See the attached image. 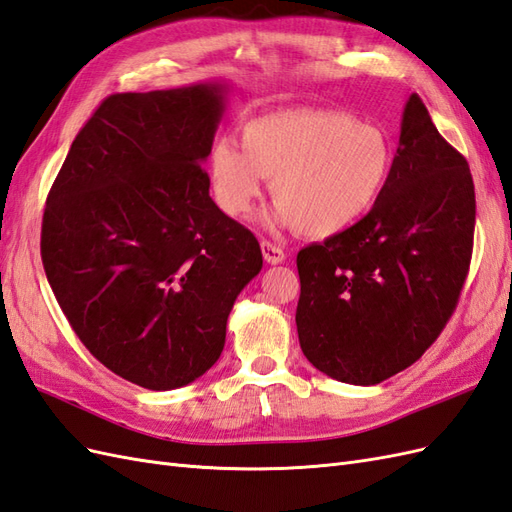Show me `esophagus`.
<instances>
[{
	"label": "esophagus",
	"mask_w": 512,
	"mask_h": 512,
	"mask_svg": "<svg viewBox=\"0 0 512 512\" xmlns=\"http://www.w3.org/2000/svg\"><path fill=\"white\" fill-rule=\"evenodd\" d=\"M260 247H262V256H265L269 265H280V262H284L286 256H284V250L280 245H275L271 241H262Z\"/></svg>",
	"instance_id": "1"
}]
</instances>
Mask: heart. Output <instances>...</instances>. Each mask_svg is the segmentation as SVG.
I'll return each mask as SVG.
<instances>
[{"label":"heart","instance_id":"heart-1","mask_svg":"<svg viewBox=\"0 0 512 512\" xmlns=\"http://www.w3.org/2000/svg\"><path fill=\"white\" fill-rule=\"evenodd\" d=\"M394 170V146L372 122L336 109L290 107L247 120L241 140L213 144V198L232 219L250 215L265 178L275 206L271 226L334 237L375 209Z\"/></svg>","mask_w":512,"mask_h":512}]
</instances>
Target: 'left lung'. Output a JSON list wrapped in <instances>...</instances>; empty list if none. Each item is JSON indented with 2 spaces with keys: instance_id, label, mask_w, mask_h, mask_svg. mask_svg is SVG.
Masks as SVG:
<instances>
[{
  "instance_id": "8db88e82",
  "label": "left lung",
  "mask_w": 512,
  "mask_h": 512,
  "mask_svg": "<svg viewBox=\"0 0 512 512\" xmlns=\"http://www.w3.org/2000/svg\"><path fill=\"white\" fill-rule=\"evenodd\" d=\"M474 224L469 165L411 94L375 209L297 254L295 321L308 362L336 381L377 385L420 359L457 308Z\"/></svg>"
}]
</instances>
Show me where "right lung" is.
<instances>
[{
  "instance_id": "right-lung-1",
  "label": "right lung",
  "mask_w": 512,
  "mask_h": 512,
  "mask_svg": "<svg viewBox=\"0 0 512 512\" xmlns=\"http://www.w3.org/2000/svg\"><path fill=\"white\" fill-rule=\"evenodd\" d=\"M230 84L112 94L79 131L49 191L40 254L86 349L118 377L165 392L226 344L262 269L254 234L209 196Z\"/></svg>"
}]
</instances>
